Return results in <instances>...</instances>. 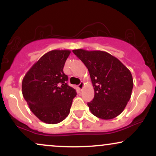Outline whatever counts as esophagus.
<instances>
[{"label": "esophagus", "instance_id": "obj_1", "mask_svg": "<svg viewBox=\"0 0 156 156\" xmlns=\"http://www.w3.org/2000/svg\"><path fill=\"white\" fill-rule=\"evenodd\" d=\"M78 89H80V90H82V89H83V87H84V83L83 81H81L80 82V83L79 84V85H78Z\"/></svg>", "mask_w": 156, "mask_h": 156}]
</instances>
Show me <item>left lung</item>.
<instances>
[{
	"label": "left lung",
	"instance_id": "8db88e82",
	"mask_svg": "<svg viewBox=\"0 0 156 156\" xmlns=\"http://www.w3.org/2000/svg\"><path fill=\"white\" fill-rule=\"evenodd\" d=\"M88 69L94 90L92 101L87 103L93 115L103 119L119 116L131 97V73L118 58L102 51L73 50Z\"/></svg>",
	"mask_w": 156,
	"mask_h": 156
}]
</instances>
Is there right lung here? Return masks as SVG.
Masks as SVG:
<instances>
[{
    "label": "right lung",
    "mask_w": 156,
    "mask_h": 156,
    "mask_svg": "<svg viewBox=\"0 0 156 156\" xmlns=\"http://www.w3.org/2000/svg\"><path fill=\"white\" fill-rule=\"evenodd\" d=\"M69 50H53L44 54L26 73L22 92L39 120L57 124L69 115L76 89L67 85L63 69Z\"/></svg>",
    "instance_id": "right-lung-1"
}]
</instances>
